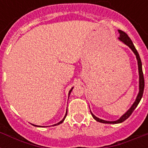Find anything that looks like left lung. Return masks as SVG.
I'll use <instances>...</instances> for the list:
<instances>
[{
	"instance_id": "left-lung-1",
	"label": "left lung",
	"mask_w": 148,
	"mask_h": 148,
	"mask_svg": "<svg viewBox=\"0 0 148 148\" xmlns=\"http://www.w3.org/2000/svg\"><path fill=\"white\" fill-rule=\"evenodd\" d=\"M118 32H119L120 34V37L118 38V39H119L121 42L124 43V45H126L127 46H128L136 55V58H137V60H138V72H139V93H138V96H137V98H136L135 101L134 102V103L131 107V108H130L124 114L122 115L119 119L117 120V121H104V120L100 119V118H98V117H97L96 116H95V115L93 114L92 112L90 111L91 115H92V117L95 118V120H96V121L98 122H101V123H104V124H119V123H122V122L124 121L125 120L127 119V118L131 116V114L133 113L134 109L137 108V106L138 105V103H139V102L140 101V99L142 97L143 93H144V89H145V78H144V74H143L142 71V63H141V60H140L139 53H138V51L136 50L135 47H134V45L133 42H132V40H131V38H129L128 35H127L125 32L121 31V30H118Z\"/></svg>"
}]
</instances>
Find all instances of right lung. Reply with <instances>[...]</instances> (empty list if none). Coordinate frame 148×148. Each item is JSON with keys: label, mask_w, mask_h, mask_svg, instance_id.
<instances>
[{"label": "right lung", "mask_w": 148, "mask_h": 148, "mask_svg": "<svg viewBox=\"0 0 148 148\" xmlns=\"http://www.w3.org/2000/svg\"><path fill=\"white\" fill-rule=\"evenodd\" d=\"M73 88H72L71 89V90H70V91H69V95H70V94H71V91H72V89H73ZM67 112H66V114H65L64 117V118H63V119L61 120V121H60L59 122V123H58V124H54V125H53V126H56V125H58V124H61V123H62V122L64 121L65 117H66V116H67ZM33 125H34V126H37V125H34V124H33ZM37 127H40V126H37Z\"/></svg>", "instance_id": "add662e5"}]
</instances>
